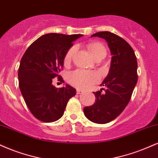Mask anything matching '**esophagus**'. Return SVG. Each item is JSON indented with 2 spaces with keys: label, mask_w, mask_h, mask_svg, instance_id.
<instances>
[{
  "label": "esophagus",
  "mask_w": 158,
  "mask_h": 158,
  "mask_svg": "<svg viewBox=\"0 0 158 158\" xmlns=\"http://www.w3.org/2000/svg\"><path fill=\"white\" fill-rule=\"evenodd\" d=\"M77 94H83V91L81 90H77Z\"/></svg>",
  "instance_id": "esophagus-1"
}]
</instances>
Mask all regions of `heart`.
Listing matches in <instances>:
<instances>
[{
	"instance_id": "1",
	"label": "heart",
	"mask_w": 158,
	"mask_h": 158,
	"mask_svg": "<svg viewBox=\"0 0 158 158\" xmlns=\"http://www.w3.org/2000/svg\"><path fill=\"white\" fill-rule=\"evenodd\" d=\"M87 48L94 59L100 56L101 54H107L106 48L100 43H89L87 45ZM76 51H77V48L75 46H73L67 51L64 59V64H68L71 62ZM98 79H99V77L97 73H94V72L83 71V70H77V71L70 73L69 77H68L69 82L79 89L89 88L96 81H98Z\"/></svg>"
}]
</instances>
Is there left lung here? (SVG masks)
Returning a JSON list of instances; mask_svg holds the SVG:
<instances>
[{
	"label": "left lung",
	"mask_w": 158,
	"mask_h": 158,
	"mask_svg": "<svg viewBox=\"0 0 158 158\" xmlns=\"http://www.w3.org/2000/svg\"><path fill=\"white\" fill-rule=\"evenodd\" d=\"M103 38L107 41L110 53L111 64L109 73L101 86L106 87L94 92L96 101L93 105L83 110L87 119L94 123L104 124L118 116L130 102L138 81V62L130 44L115 34L100 31L91 37Z\"/></svg>",
	"instance_id": "1"
}]
</instances>
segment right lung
<instances>
[{
    "instance_id": "obj_1",
    "label": "right lung",
    "mask_w": 158,
    "mask_h": 158,
    "mask_svg": "<svg viewBox=\"0 0 158 158\" xmlns=\"http://www.w3.org/2000/svg\"><path fill=\"white\" fill-rule=\"evenodd\" d=\"M83 35L46 34L38 38L26 51L18 70L19 87L25 102L36 118L54 122L63 115L68 100L76 95L69 85L56 88L52 85L63 68L67 51L73 42Z\"/></svg>"
}]
</instances>
